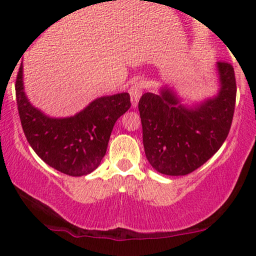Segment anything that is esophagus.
Instances as JSON below:
<instances>
[{"label": "esophagus", "instance_id": "obj_1", "mask_svg": "<svg viewBox=\"0 0 256 256\" xmlns=\"http://www.w3.org/2000/svg\"><path fill=\"white\" fill-rule=\"evenodd\" d=\"M143 90H144V83L142 80H136L134 83L131 84L130 89H128V94L131 96V104L134 107H136L140 101V96H142Z\"/></svg>", "mask_w": 256, "mask_h": 256}]
</instances>
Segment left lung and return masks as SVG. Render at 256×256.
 <instances>
[{
    "label": "left lung",
    "mask_w": 256,
    "mask_h": 256,
    "mask_svg": "<svg viewBox=\"0 0 256 256\" xmlns=\"http://www.w3.org/2000/svg\"><path fill=\"white\" fill-rule=\"evenodd\" d=\"M218 96L195 110L178 106L171 90L143 94L138 102L146 156L158 172L189 174L219 150L228 137L236 104V78L231 64L219 61Z\"/></svg>",
    "instance_id": "obj_1"
}]
</instances>
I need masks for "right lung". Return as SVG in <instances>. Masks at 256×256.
Wrapping results in <instances>:
<instances>
[{
    "label": "right lung",
    "mask_w": 256,
    "mask_h": 256,
    "mask_svg": "<svg viewBox=\"0 0 256 256\" xmlns=\"http://www.w3.org/2000/svg\"><path fill=\"white\" fill-rule=\"evenodd\" d=\"M16 95L22 131L32 149L52 168L73 177L98 168L114 124L131 107L130 95L122 92L95 100L71 118H48L26 98L22 66L16 76Z\"/></svg>",
    "instance_id": "obj_1"
}]
</instances>
